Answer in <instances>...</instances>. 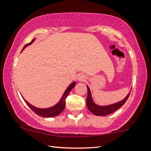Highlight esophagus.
I'll return each instance as SVG.
<instances>
[{"label": "esophagus", "instance_id": "obj_1", "mask_svg": "<svg viewBox=\"0 0 151 151\" xmlns=\"http://www.w3.org/2000/svg\"><path fill=\"white\" fill-rule=\"evenodd\" d=\"M77 78H78V81H82L85 80V76H84V75H78Z\"/></svg>", "mask_w": 151, "mask_h": 151}]
</instances>
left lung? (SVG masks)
Masks as SVG:
<instances>
[{
	"label": "left lung",
	"instance_id": "obj_1",
	"mask_svg": "<svg viewBox=\"0 0 151 151\" xmlns=\"http://www.w3.org/2000/svg\"><path fill=\"white\" fill-rule=\"evenodd\" d=\"M86 87H87L88 90V96L87 99H86V105H87L89 111H90L92 113L94 114V115L96 116L108 115V114H111L113 112L116 111V110H118L125 103V102L127 101L128 98H129L130 93H131V91H130L129 94H127V96L125 97L123 100L117 102L116 103L109 104V105L106 106H99L93 101V98H92L90 88H89L88 86H86Z\"/></svg>",
	"mask_w": 151,
	"mask_h": 151
}]
</instances>
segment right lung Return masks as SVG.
Listing matches in <instances>:
<instances>
[{
	"label": "right lung",
	"instance_id": "add662e5",
	"mask_svg": "<svg viewBox=\"0 0 151 151\" xmlns=\"http://www.w3.org/2000/svg\"><path fill=\"white\" fill-rule=\"evenodd\" d=\"M35 39H33L31 42L29 44H27L24 46V48H22V51L25 48L28 47L29 45H30L32 43L35 41ZM76 85V82H73L70 84V85L68 86V88L66 89V91L64 93L63 96L61 97L60 100L57 104H56L55 105L49 107V108H46V109H40V108H37V107L34 106L32 104H30L29 103L25 100V99L22 97V99H24V101H25V103L27 104V105L29 106L30 109H31L33 111H34L36 114H38L40 116L42 117H47V118H50V117H55L56 116H58V114L61 113L63 111V110L65 109V99L67 96L68 95V94L70 93V91L74 88V86Z\"/></svg>",
	"mask_w": 151,
	"mask_h": 151
}]
</instances>
